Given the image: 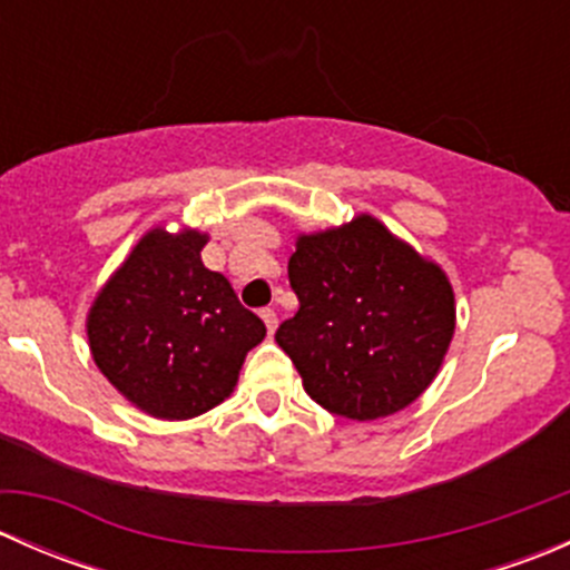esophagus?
Returning <instances> with one entry per match:
<instances>
[{"label": "esophagus", "instance_id": "obj_1", "mask_svg": "<svg viewBox=\"0 0 570 570\" xmlns=\"http://www.w3.org/2000/svg\"><path fill=\"white\" fill-rule=\"evenodd\" d=\"M262 320L264 325H267V331L275 333V327H278V314H275V308H262Z\"/></svg>", "mask_w": 570, "mask_h": 570}]
</instances>
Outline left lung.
<instances>
[{
	"label": "left lung",
	"instance_id": "1",
	"mask_svg": "<svg viewBox=\"0 0 570 570\" xmlns=\"http://www.w3.org/2000/svg\"><path fill=\"white\" fill-rule=\"evenodd\" d=\"M289 284L301 308L275 342L325 411L372 422L433 383L455 333V295L441 267L375 217L303 234Z\"/></svg>",
	"mask_w": 570,
	"mask_h": 570
}]
</instances>
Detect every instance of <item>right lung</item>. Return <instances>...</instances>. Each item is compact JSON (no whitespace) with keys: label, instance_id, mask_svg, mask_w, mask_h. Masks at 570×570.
I'll return each instance as SVG.
<instances>
[{"label":"right lung","instance_id":"obj_1","mask_svg":"<svg viewBox=\"0 0 570 570\" xmlns=\"http://www.w3.org/2000/svg\"><path fill=\"white\" fill-rule=\"evenodd\" d=\"M204 245L206 234L154 228L88 314L96 366L157 419H193L226 400L267 333L226 275L204 267Z\"/></svg>","mask_w":570,"mask_h":570}]
</instances>
